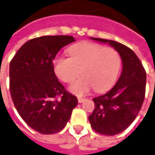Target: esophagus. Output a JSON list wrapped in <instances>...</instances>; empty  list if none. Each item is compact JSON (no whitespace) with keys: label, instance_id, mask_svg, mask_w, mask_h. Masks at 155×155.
<instances>
[{"label":"esophagus","instance_id":"34e87169","mask_svg":"<svg viewBox=\"0 0 155 155\" xmlns=\"http://www.w3.org/2000/svg\"><path fill=\"white\" fill-rule=\"evenodd\" d=\"M85 101V98H83V97H78V102L80 103V104H81Z\"/></svg>","mask_w":155,"mask_h":155}]
</instances>
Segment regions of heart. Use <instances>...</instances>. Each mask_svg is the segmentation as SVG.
Listing matches in <instances>:
<instances>
[{"label": "heart", "instance_id": "b5f03b06", "mask_svg": "<svg viewBox=\"0 0 155 155\" xmlns=\"http://www.w3.org/2000/svg\"><path fill=\"white\" fill-rule=\"evenodd\" d=\"M69 54L70 58H57L53 66L57 76L66 83L73 81L81 70L83 76L69 86L74 94L86 95L92 88L102 92L113 86L121 67L117 50L85 41L72 46Z\"/></svg>", "mask_w": 155, "mask_h": 155}]
</instances>
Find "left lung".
Masks as SVG:
<instances>
[{
    "label": "left lung",
    "instance_id": "obj_1",
    "mask_svg": "<svg viewBox=\"0 0 155 155\" xmlns=\"http://www.w3.org/2000/svg\"><path fill=\"white\" fill-rule=\"evenodd\" d=\"M91 40L108 43L121 57L122 72L113 88L93 98L95 108L89 116L97 133L114 136L125 130L135 120L145 97L146 72L135 52L121 43L100 38Z\"/></svg>",
    "mask_w": 155,
    "mask_h": 155
}]
</instances>
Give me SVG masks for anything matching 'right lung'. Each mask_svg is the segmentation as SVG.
Returning <instances> with one entry per match:
<instances>
[{
    "label": "right lung",
    "instance_id": "right-lung-1",
    "mask_svg": "<svg viewBox=\"0 0 155 155\" xmlns=\"http://www.w3.org/2000/svg\"><path fill=\"white\" fill-rule=\"evenodd\" d=\"M75 39L70 35H45L25 43L10 63V92L25 123L41 134L63 130L78 104L54 73L57 53Z\"/></svg>",
    "mask_w": 155,
    "mask_h": 155
}]
</instances>
